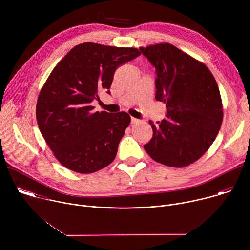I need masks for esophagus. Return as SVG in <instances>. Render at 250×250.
<instances>
[{"label":"esophagus","mask_w":250,"mask_h":250,"mask_svg":"<svg viewBox=\"0 0 250 250\" xmlns=\"http://www.w3.org/2000/svg\"><path fill=\"white\" fill-rule=\"evenodd\" d=\"M139 121L133 117H131V124H137Z\"/></svg>","instance_id":"obj_1"}]
</instances>
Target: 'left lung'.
I'll return each instance as SVG.
<instances>
[{
	"mask_svg": "<svg viewBox=\"0 0 250 250\" xmlns=\"http://www.w3.org/2000/svg\"><path fill=\"white\" fill-rule=\"evenodd\" d=\"M155 67L157 101L166 105V119L149 122L153 136L145 145L156 162L185 167L198 159L216 139L223 122V103L208 68L170 43L139 47Z\"/></svg>",
	"mask_w": 250,
	"mask_h": 250,
	"instance_id": "left-lung-1",
	"label": "left lung"
}]
</instances>
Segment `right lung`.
<instances>
[{
    "mask_svg": "<svg viewBox=\"0 0 250 250\" xmlns=\"http://www.w3.org/2000/svg\"><path fill=\"white\" fill-rule=\"evenodd\" d=\"M141 52L85 42L71 49L53 68L37 103L40 130L55 158L67 169L81 174L111 164L130 124L125 112H96L98 93L111 88L118 67Z\"/></svg>",
    "mask_w": 250,
    "mask_h": 250,
    "instance_id": "1",
    "label": "right lung"
}]
</instances>
